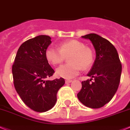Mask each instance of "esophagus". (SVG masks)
<instances>
[{"label": "esophagus", "instance_id": "esophagus-1", "mask_svg": "<svg viewBox=\"0 0 130 130\" xmlns=\"http://www.w3.org/2000/svg\"><path fill=\"white\" fill-rule=\"evenodd\" d=\"M65 82H66V84H69V83L72 82V80H66Z\"/></svg>", "mask_w": 130, "mask_h": 130}]
</instances>
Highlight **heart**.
<instances>
[{
  "label": "heart",
  "mask_w": 130,
  "mask_h": 130,
  "mask_svg": "<svg viewBox=\"0 0 130 130\" xmlns=\"http://www.w3.org/2000/svg\"><path fill=\"white\" fill-rule=\"evenodd\" d=\"M68 61L70 63L64 64L56 69L58 76L71 79L77 76L82 67L86 69L92 65L94 61L93 52L82 42L77 40H69L62 43L59 48H48L46 51V57L53 65L60 64L70 55Z\"/></svg>",
  "instance_id": "obj_1"
}]
</instances>
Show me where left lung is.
I'll return each mask as SVG.
<instances>
[{"instance_id": "1", "label": "left lung", "mask_w": 130, "mask_h": 130, "mask_svg": "<svg viewBox=\"0 0 130 130\" xmlns=\"http://www.w3.org/2000/svg\"><path fill=\"white\" fill-rule=\"evenodd\" d=\"M82 38L91 41L96 52V59L87 75L91 77V80L82 82V87L77 97L86 107L101 108L112 100L118 89L122 65L117 50L107 39L93 33ZM92 78L94 82L90 83Z\"/></svg>"}]
</instances>
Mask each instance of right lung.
I'll return each mask as SVG.
<instances>
[{"label":"right lung","mask_w":130,"mask_h":130,"mask_svg":"<svg viewBox=\"0 0 130 130\" xmlns=\"http://www.w3.org/2000/svg\"><path fill=\"white\" fill-rule=\"evenodd\" d=\"M51 43V38L46 35L26 41L18 48L12 67L17 93L25 104L36 112L52 108L58 91L65 84L62 78L45 80L55 73L46 57V51Z\"/></svg>","instance_id":"right-lung-1"}]
</instances>
